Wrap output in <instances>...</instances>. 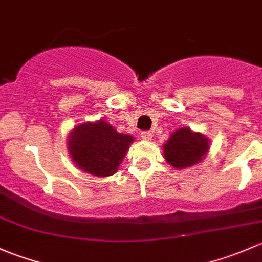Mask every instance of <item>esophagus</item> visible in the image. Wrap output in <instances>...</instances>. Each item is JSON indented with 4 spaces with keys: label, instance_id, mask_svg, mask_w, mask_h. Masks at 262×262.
<instances>
[{
    "label": "esophagus",
    "instance_id": "esophagus-1",
    "mask_svg": "<svg viewBox=\"0 0 262 262\" xmlns=\"http://www.w3.org/2000/svg\"><path fill=\"white\" fill-rule=\"evenodd\" d=\"M140 137L144 140H150L152 139V133H150L149 130H143L142 133H140Z\"/></svg>",
    "mask_w": 262,
    "mask_h": 262
}]
</instances>
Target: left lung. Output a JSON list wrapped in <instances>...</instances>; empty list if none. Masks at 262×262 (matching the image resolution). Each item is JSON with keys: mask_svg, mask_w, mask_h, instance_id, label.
Listing matches in <instances>:
<instances>
[{"mask_svg": "<svg viewBox=\"0 0 262 262\" xmlns=\"http://www.w3.org/2000/svg\"><path fill=\"white\" fill-rule=\"evenodd\" d=\"M163 149L168 163L177 169H183L198 163L205 157L208 152V139L201 133L182 128L170 136Z\"/></svg>", "mask_w": 262, "mask_h": 262, "instance_id": "obj_1", "label": "left lung"}]
</instances>
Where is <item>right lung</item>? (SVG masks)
<instances>
[{
	"label": "right lung",
	"instance_id": "right-lung-1",
	"mask_svg": "<svg viewBox=\"0 0 262 262\" xmlns=\"http://www.w3.org/2000/svg\"><path fill=\"white\" fill-rule=\"evenodd\" d=\"M133 137L118 133L104 120L84 123L69 136V152L75 164L98 177L114 174Z\"/></svg>",
	"mask_w": 262,
	"mask_h": 262
}]
</instances>
